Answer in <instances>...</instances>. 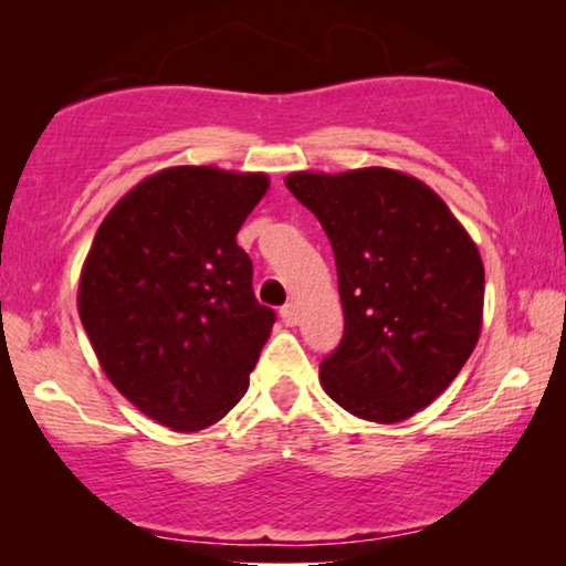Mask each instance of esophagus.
Returning <instances> with one entry per match:
<instances>
[{"label":"esophagus","mask_w":566,"mask_h":566,"mask_svg":"<svg viewBox=\"0 0 566 566\" xmlns=\"http://www.w3.org/2000/svg\"><path fill=\"white\" fill-rule=\"evenodd\" d=\"M281 319L289 324V327H296V324H298V306L293 304V301L281 308Z\"/></svg>","instance_id":"1"}]
</instances>
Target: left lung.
<instances>
[{
	"mask_svg": "<svg viewBox=\"0 0 566 566\" xmlns=\"http://www.w3.org/2000/svg\"><path fill=\"white\" fill-rule=\"evenodd\" d=\"M337 265L345 332L319 366L355 417L399 422L459 376L482 332L484 265L467 229L417 177L386 167L293 172Z\"/></svg>",
	"mask_w": 566,
	"mask_h": 566,
	"instance_id": "obj_1",
	"label": "left lung"
}]
</instances>
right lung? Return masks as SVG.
Returning a JSON list of instances; mask_svg holds the SVG:
<instances>
[{
  "label": "right lung",
  "mask_w": 566,
  "mask_h": 566,
  "mask_svg": "<svg viewBox=\"0 0 566 566\" xmlns=\"http://www.w3.org/2000/svg\"><path fill=\"white\" fill-rule=\"evenodd\" d=\"M268 175L172 167L123 196L84 260L80 316L99 366L177 432L219 422L250 386L275 324L237 231Z\"/></svg>",
  "instance_id": "1"
}]
</instances>
